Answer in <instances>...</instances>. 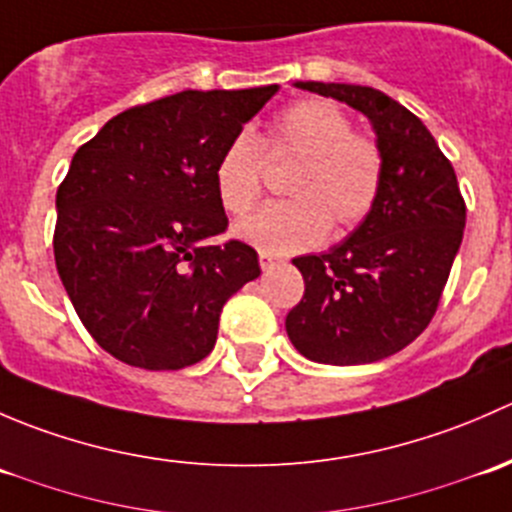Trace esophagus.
Segmentation results:
<instances>
[{"instance_id": "esophagus-1", "label": "esophagus", "mask_w": 512, "mask_h": 512, "mask_svg": "<svg viewBox=\"0 0 512 512\" xmlns=\"http://www.w3.org/2000/svg\"><path fill=\"white\" fill-rule=\"evenodd\" d=\"M277 265H280V260H277L275 255H267V252H260V267H262V272L275 270Z\"/></svg>"}]
</instances>
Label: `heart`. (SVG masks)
I'll list each match as a JSON object with an SVG mask.
<instances>
[{
  "mask_svg": "<svg viewBox=\"0 0 512 512\" xmlns=\"http://www.w3.org/2000/svg\"><path fill=\"white\" fill-rule=\"evenodd\" d=\"M272 153L302 156L287 183L289 200H272L235 225V235L267 255H294L317 247L329 227L349 230L376 208L384 183V156L371 138L354 133L347 113L332 101L307 98L287 106L272 121ZM220 205L240 215L262 190V143L240 131L215 163Z\"/></svg>",
  "mask_w": 512,
  "mask_h": 512,
  "instance_id": "heart-1",
  "label": "heart"
}]
</instances>
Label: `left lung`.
Here are the masks:
<instances>
[{
  "mask_svg": "<svg viewBox=\"0 0 512 512\" xmlns=\"http://www.w3.org/2000/svg\"><path fill=\"white\" fill-rule=\"evenodd\" d=\"M369 118L384 156L379 200L347 240L294 257L304 297L285 327L317 364H371L401 352L428 327L466 227L456 173L421 118L369 86L297 81Z\"/></svg>",
  "mask_w": 512,
  "mask_h": 512,
  "instance_id": "left-lung-1",
  "label": "left lung"
}]
</instances>
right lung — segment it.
<instances>
[{"label": "right lung", "mask_w": 512, "mask_h": 512, "mask_svg": "<svg viewBox=\"0 0 512 512\" xmlns=\"http://www.w3.org/2000/svg\"><path fill=\"white\" fill-rule=\"evenodd\" d=\"M280 91H180L113 116L56 190V270L98 347L151 371L198 364L220 312L260 277L250 245H210L227 227L215 163Z\"/></svg>", "instance_id": "right-lung-1"}]
</instances>
